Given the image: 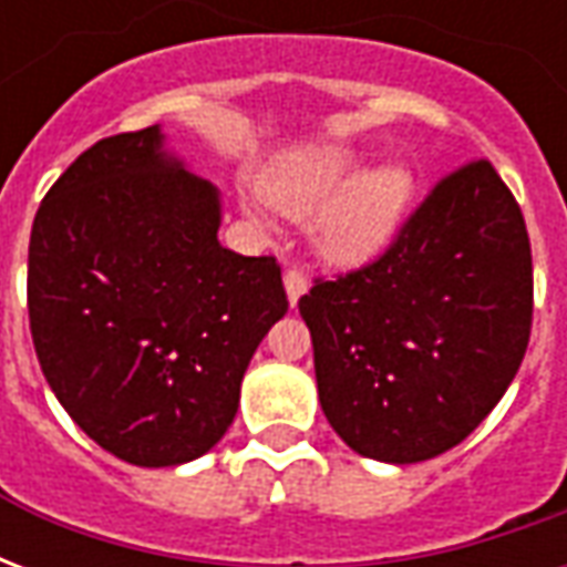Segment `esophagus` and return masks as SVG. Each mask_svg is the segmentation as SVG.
Returning <instances> with one entry per match:
<instances>
[{"instance_id": "obj_1", "label": "esophagus", "mask_w": 567, "mask_h": 567, "mask_svg": "<svg viewBox=\"0 0 567 567\" xmlns=\"http://www.w3.org/2000/svg\"><path fill=\"white\" fill-rule=\"evenodd\" d=\"M307 288H309L307 272L297 270V267H288V270H285V291H288V300H291V307H295L300 297L307 295Z\"/></svg>"}]
</instances>
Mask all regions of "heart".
Segmentation results:
<instances>
[{"instance_id":"1","label":"heart","mask_w":567,"mask_h":567,"mask_svg":"<svg viewBox=\"0 0 567 567\" xmlns=\"http://www.w3.org/2000/svg\"><path fill=\"white\" fill-rule=\"evenodd\" d=\"M358 161L346 148H319L288 157L267 175V194L288 215L321 212L316 224L321 251L340 264L373 258L404 218L413 199V175L385 166L352 182Z\"/></svg>"}]
</instances>
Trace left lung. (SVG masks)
<instances>
[{
  "label": "left lung",
  "instance_id": "8db88e82",
  "mask_svg": "<svg viewBox=\"0 0 567 567\" xmlns=\"http://www.w3.org/2000/svg\"><path fill=\"white\" fill-rule=\"evenodd\" d=\"M319 401L368 458L413 464L458 446L523 364L535 276L525 218L486 157L455 166L355 270L300 297Z\"/></svg>",
  "mask_w": 567,
  "mask_h": 567
}]
</instances>
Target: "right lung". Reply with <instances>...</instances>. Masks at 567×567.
Instances as JSON below:
<instances>
[{
	"mask_svg": "<svg viewBox=\"0 0 567 567\" xmlns=\"http://www.w3.org/2000/svg\"><path fill=\"white\" fill-rule=\"evenodd\" d=\"M218 194L145 127L93 142L35 212L27 307L56 401L105 452L169 467L230 427L288 312L282 267L218 243Z\"/></svg>",
	"mask_w": 567,
	"mask_h": 567,
	"instance_id": "add662e5",
	"label": "right lung"
}]
</instances>
